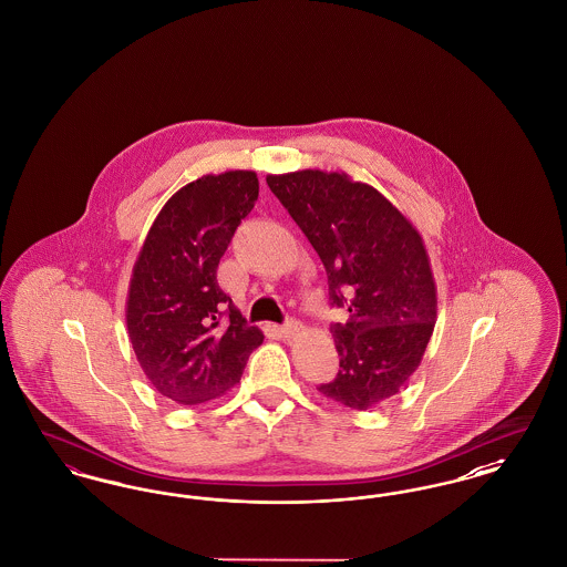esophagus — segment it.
Wrapping results in <instances>:
<instances>
[{"mask_svg":"<svg viewBox=\"0 0 567 567\" xmlns=\"http://www.w3.org/2000/svg\"><path fill=\"white\" fill-rule=\"evenodd\" d=\"M299 329H301L299 321H287V323L282 324V336L285 338H293Z\"/></svg>","mask_w":567,"mask_h":567,"instance_id":"1","label":"esophagus"}]
</instances>
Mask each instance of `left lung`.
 I'll return each mask as SVG.
<instances>
[{
    "instance_id": "left-lung-1",
    "label": "left lung",
    "mask_w": 567,
    "mask_h": 567,
    "mask_svg": "<svg viewBox=\"0 0 567 567\" xmlns=\"http://www.w3.org/2000/svg\"><path fill=\"white\" fill-rule=\"evenodd\" d=\"M266 181L319 252L331 306L349 310L347 323L331 324L340 370L321 395L351 410L382 404L419 368L437 319L421 234L382 193L344 172Z\"/></svg>"
}]
</instances>
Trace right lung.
Here are the masks:
<instances>
[{
	"instance_id": "1",
	"label": "right lung",
	"mask_w": 567,
	"mask_h": 567,
	"mask_svg": "<svg viewBox=\"0 0 567 567\" xmlns=\"http://www.w3.org/2000/svg\"><path fill=\"white\" fill-rule=\"evenodd\" d=\"M257 195L255 172L206 174L165 202L137 252L125 308L130 342L151 384L176 404L225 395L264 342L216 280Z\"/></svg>"
}]
</instances>
